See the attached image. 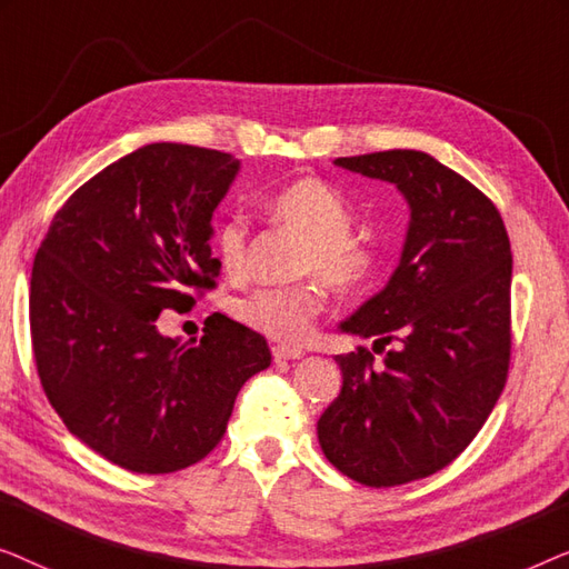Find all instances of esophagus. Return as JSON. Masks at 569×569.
I'll return each instance as SVG.
<instances>
[{
  "label": "esophagus",
  "mask_w": 569,
  "mask_h": 569,
  "mask_svg": "<svg viewBox=\"0 0 569 569\" xmlns=\"http://www.w3.org/2000/svg\"><path fill=\"white\" fill-rule=\"evenodd\" d=\"M271 355H274L277 362H282V360H300V357H306V349H302V347L279 345V347L271 349Z\"/></svg>",
  "instance_id": "obj_1"
}]
</instances>
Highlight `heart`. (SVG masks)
Returning <instances> with one entry per match:
<instances>
[{
	"instance_id": "b5f03b06",
	"label": "heart",
	"mask_w": 569,
	"mask_h": 569,
	"mask_svg": "<svg viewBox=\"0 0 569 569\" xmlns=\"http://www.w3.org/2000/svg\"><path fill=\"white\" fill-rule=\"evenodd\" d=\"M271 220L298 232L302 248L295 271L318 274L339 292L362 287L376 269V248L352 232V207L321 178H298L267 201ZM217 251L230 277H243L251 256V230L240 214L228 217L217 232ZM323 310V292L316 282L259 287L236 302V318L251 331L277 341H302Z\"/></svg>"
}]
</instances>
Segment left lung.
I'll list each match as a JSON object with an SVG mask.
<instances>
[{
	"label": "left lung",
	"instance_id": "1",
	"mask_svg": "<svg viewBox=\"0 0 569 569\" xmlns=\"http://www.w3.org/2000/svg\"><path fill=\"white\" fill-rule=\"evenodd\" d=\"M393 183L409 204L401 261L388 284L341 323L376 349L337 355L341 391L318 419L323 456L365 487L446 469L477 438L510 365V238L477 186L427 152L337 158Z\"/></svg>",
	"mask_w": 569,
	"mask_h": 569
}]
</instances>
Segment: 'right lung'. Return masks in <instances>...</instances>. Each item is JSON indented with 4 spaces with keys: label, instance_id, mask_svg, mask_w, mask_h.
Here are the masks:
<instances>
[{
    "label": "right lung",
    "instance_id": "add662e5",
    "mask_svg": "<svg viewBox=\"0 0 569 569\" xmlns=\"http://www.w3.org/2000/svg\"><path fill=\"white\" fill-rule=\"evenodd\" d=\"M240 160L154 142L111 162L53 214L30 277L38 378L67 430L137 473L197 463L228 430L267 339L214 313L199 341L162 337V310L212 290V214Z\"/></svg>",
    "mask_w": 569,
    "mask_h": 569
}]
</instances>
